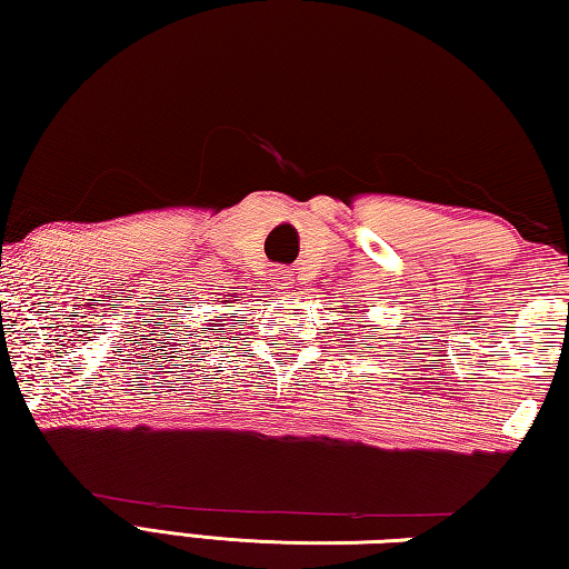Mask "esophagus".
I'll list each match as a JSON object with an SVG mask.
<instances>
[{
    "mask_svg": "<svg viewBox=\"0 0 569 569\" xmlns=\"http://www.w3.org/2000/svg\"><path fill=\"white\" fill-rule=\"evenodd\" d=\"M291 283H293V271H288V268H276L273 288H278V291H286V288H291Z\"/></svg>",
    "mask_w": 569,
    "mask_h": 569,
    "instance_id": "1",
    "label": "esophagus"
}]
</instances>
